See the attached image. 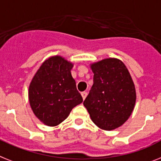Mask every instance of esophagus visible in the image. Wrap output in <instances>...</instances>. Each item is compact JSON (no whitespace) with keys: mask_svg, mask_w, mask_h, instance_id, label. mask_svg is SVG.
<instances>
[{"mask_svg":"<svg viewBox=\"0 0 161 161\" xmlns=\"http://www.w3.org/2000/svg\"><path fill=\"white\" fill-rule=\"evenodd\" d=\"M81 95H82V97H83V99L85 100V98H86V97H87V92H83L81 93Z\"/></svg>","mask_w":161,"mask_h":161,"instance_id":"esophagus-1","label":"esophagus"}]
</instances>
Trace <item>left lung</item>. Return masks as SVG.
Wrapping results in <instances>:
<instances>
[{"instance_id": "1", "label": "left lung", "mask_w": 161, "mask_h": 161, "mask_svg": "<svg viewBox=\"0 0 161 161\" xmlns=\"http://www.w3.org/2000/svg\"><path fill=\"white\" fill-rule=\"evenodd\" d=\"M93 85L83 101L91 119L103 130H114L130 117L136 103V89L125 64L116 58L91 64Z\"/></svg>"}]
</instances>
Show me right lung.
Segmentation results:
<instances>
[{
    "mask_svg": "<svg viewBox=\"0 0 161 161\" xmlns=\"http://www.w3.org/2000/svg\"><path fill=\"white\" fill-rule=\"evenodd\" d=\"M73 66L62 56H51L42 64L29 84L28 100L32 112L47 126H57L73 108L83 102L71 74Z\"/></svg>",
    "mask_w": 161,
    "mask_h": 161,
    "instance_id": "right-lung-1",
    "label": "right lung"
}]
</instances>
